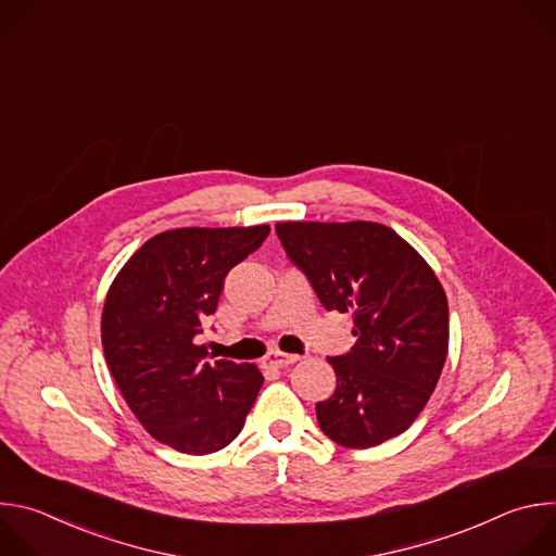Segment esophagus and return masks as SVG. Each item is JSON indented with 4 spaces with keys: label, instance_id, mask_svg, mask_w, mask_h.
<instances>
[{
    "label": "esophagus",
    "instance_id": "1",
    "mask_svg": "<svg viewBox=\"0 0 556 556\" xmlns=\"http://www.w3.org/2000/svg\"><path fill=\"white\" fill-rule=\"evenodd\" d=\"M296 361H299V356H294V354H283V352H279V350L268 352V354L264 356V365H266V367H273V369L288 367V365H292V363H296Z\"/></svg>",
    "mask_w": 556,
    "mask_h": 556
}]
</instances>
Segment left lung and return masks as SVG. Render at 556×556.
Wrapping results in <instances>:
<instances>
[{
  "mask_svg": "<svg viewBox=\"0 0 556 556\" xmlns=\"http://www.w3.org/2000/svg\"><path fill=\"white\" fill-rule=\"evenodd\" d=\"M275 230L324 307L354 316V348L328 358L337 389L316 403L321 431L348 448L401 435L429 403L448 352L435 273L384 224L279 222Z\"/></svg>",
  "mask_w": 556,
  "mask_h": 556,
  "instance_id": "obj_1",
  "label": "left lung"
}]
</instances>
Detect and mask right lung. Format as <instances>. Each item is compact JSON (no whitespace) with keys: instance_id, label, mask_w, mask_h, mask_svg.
<instances>
[{"instance_id":"obj_1","label":"right lung","mask_w":556,"mask_h":556,"mask_svg":"<svg viewBox=\"0 0 556 556\" xmlns=\"http://www.w3.org/2000/svg\"><path fill=\"white\" fill-rule=\"evenodd\" d=\"M268 232V224L165 230L129 257L105 296L108 367L149 435L180 453L230 444L264 384L253 363H208L193 339L215 312L228 270Z\"/></svg>"}]
</instances>
